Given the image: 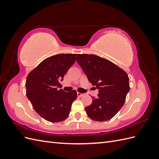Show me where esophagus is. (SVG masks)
Wrapping results in <instances>:
<instances>
[{
    "label": "esophagus",
    "instance_id": "1",
    "mask_svg": "<svg viewBox=\"0 0 159 159\" xmlns=\"http://www.w3.org/2000/svg\"><path fill=\"white\" fill-rule=\"evenodd\" d=\"M77 94H78V97H82V96L84 95V93H80V92H78V93H77Z\"/></svg>",
    "mask_w": 159,
    "mask_h": 159
}]
</instances>
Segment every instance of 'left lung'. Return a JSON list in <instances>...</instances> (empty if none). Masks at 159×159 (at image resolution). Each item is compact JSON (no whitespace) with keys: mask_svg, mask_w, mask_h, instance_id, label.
Returning <instances> with one entry per match:
<instances>
[{"mask_svg":"<svg viewBox=\"0 0 159 159\" xmlns=\"http://www.w3.org/2000/svg\"><path fill=\"white\" fill-rule=\"evenodd\" d=\"M77 61L93 86L98 98L85 110L94 121H108L121 109L130 90L128 75L111 61L93 54H78Z\"/></svg>","mask_w":159,"mask_h":159,"instance_id":"obj_1","label":"left lung"}]
</instances>
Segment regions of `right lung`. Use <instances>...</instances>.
Instances as JSON below:
<instances>
[{
  "mask_svg": "<svg viewBox=\"0 0 159 159\" xmlns=\"http://www.w3.org/2000/svg\"><path fill=\"white\" fill-rule=\"evenodd\" d=\"M75 54H60L43 60L28 75L26 96L38 114L46 121L57 123L68 117L77 92L58 89L60 81L74 64Z\"/></svg>",
  "mask_w": 159,
  "mask_h": 159,
  "instance_id": "right-lung-1",
  "label": "right lung"
}]
</instances>
